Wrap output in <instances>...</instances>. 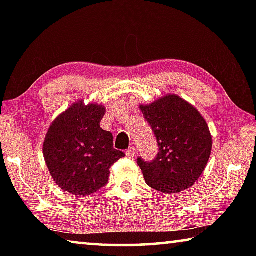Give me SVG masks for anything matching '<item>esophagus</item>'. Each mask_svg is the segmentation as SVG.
I'll use <instances>...</instances> for the list:
<instances>
[{"mask_svg": "<svg viewBox=\"0 0 256 256\" xmlns=\"http://www.w3.org/2000/svg\"><path fill=\"white\" fill-rule=\"evenodd\" d=\"M136 146H131V148H130V149L126 151V156H128V157H130V158L134 157V156H136Z\"/></svg>", "mask_w": 256, "mask_h": 256, "instance_id": "obj_1", "label": "esophagus"}]
</instances>
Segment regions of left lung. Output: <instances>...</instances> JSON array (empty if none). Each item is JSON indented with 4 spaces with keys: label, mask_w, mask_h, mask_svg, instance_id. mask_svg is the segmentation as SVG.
Returning <instances> with one entry per match:
<instances>
[{
    "label": "left lung",
    "mask_w": 256,
    "mask_h": 256,
    "mask_svg": "<svg viewBox=\"0 0 256 256\" xmlns=\"http://www.w3.org/2000/svg\"><path fill=\"white\" fill-rule=\"evenodd\" d=\"M158 141L152 162L138 158L146 183L159 192L180 193L198 180L212 150L206 120L196 107L177 94H167L140 105Z\"/></svg>",
    "instance_id": "8db88e82"
}]
</instances>
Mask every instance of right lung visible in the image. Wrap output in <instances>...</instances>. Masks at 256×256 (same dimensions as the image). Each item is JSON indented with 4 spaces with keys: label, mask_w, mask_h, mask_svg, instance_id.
Returning <instances> with one entry per match:
<instances>
[{
    "label": "right lung",
    "mask_w": 256,
    "mask_h": 256,
    "mask_svg": "<svg viewBox=\"0 0 256 256\" xmlns=\"http://www.w3.org/2000/svg\"><path fill=\"white\" fill-rule=\"evenodd\" d=\"M102 104L78 100L52 122L42 154L52 178L73 196H92L108 183L110 168L124 152L114 149L112 134L100 128Z\"/></svg>",
    "instance_id": "add662e5"
}]
</instances>
